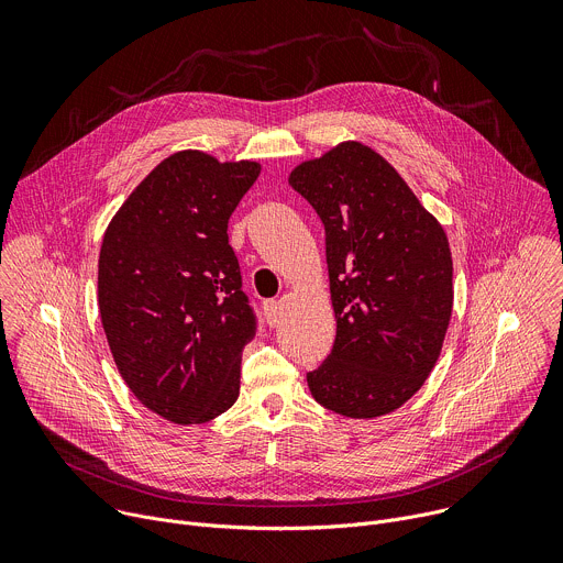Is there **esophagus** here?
I'll use <instances>...</instances> for the list:
<instances>
[{
  "label": "esophagus",
  "instance_id": "esophagus-1",
  "mask_svg": "<svg viewBox=\"0 0 563 563\" xmlns=\"http://www.w3.org/2000/svg\"><path fill=\"white\" fill-rule=\"evenodd\" d=\"M265 313H267L269 325H276V323H278V316H280V305H278V300H267V302H265Z\"/></svg>",
  "mask_w": 563,
  "mask_h": 563
}]
</instances>
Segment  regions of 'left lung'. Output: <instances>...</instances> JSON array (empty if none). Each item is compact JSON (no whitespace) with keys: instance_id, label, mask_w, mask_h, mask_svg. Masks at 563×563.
<instances>
[{"instance_id":"obj_1","label":"left lung","mask_w":563,"mask_h":563,"mask_svg":"<svg viewBox=\"0 0 563 563\" xmlns=\"http://www.w3.org/2000/svg\"><path fill=\"white\" fill-rule=\"evenodd\" d=\"M289 185L325 224L336 341L307 374L320 406L374 419L412 398L452 316V254L439 220L374 148L347 140L305 159Z\"/></svg>"}]
</instances>
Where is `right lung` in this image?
<instances>
[{
  "mask_svg": "<svg viewBox=\"0 0 563 563\" xmlns=\"http://www.w3.org/2000/svg\"><path fill=\"white\" fill-rule=\"evenodd\" d=\"M258 176L252 159L178 151L104 231L98 305L113 361L140 404L172 423H207L238 398L256 316L227 224Z\"/></svg>",
  "mask_w": 563,
  "mask_h": 563,
  "instance_id": "obj_1",
  "label": "right lung"
}]
</instances>
